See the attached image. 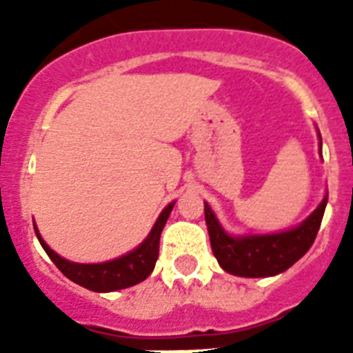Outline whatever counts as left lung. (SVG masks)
I'll return each mask as SVG.
<instances>
[{"label": "left lung", "instance_id": "obj_1", "mask_svg": "<svg viewBox=\"0 0 353 353\" xmlns=\"http://www.w3.org/2000/svg\"><path fill=\"white\" fill-rule=\"evenodd\" d=\"M321 139V133H319ZM323 146V141H321ZM328 198L321 201L317 209L302 221L301 225L291 231L276 232V234H254V236H231L223 231L220 221L216 220L214 212L205 203V221L209 229L210 247L216 260L223 271L258 279V276H274L290 269L296 260H301L313 245L317 238L319 227L323 221L324 209Z\"/></svg>", "mask_w": 353, "mask_h": 353}]
</instances>
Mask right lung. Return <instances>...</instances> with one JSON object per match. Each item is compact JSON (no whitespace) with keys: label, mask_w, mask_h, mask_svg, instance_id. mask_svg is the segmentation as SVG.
<instances>
[{"label":"right lung","mask_w":353,"mask_h":353,"mask_svg":"<svg viewBox=\"0 0 353 353\" xmlns=\"http://www.w3.org/2000/svg\"><path fill=\"white\" fill-rule=\"evenodd\" d=\"M174 203L165 207V210L161 212L155 225L152 227L150 234L146 236V240L133 249L132 252H128L124 256L110 260L104 263H74L69 262L65 258L58 256L57 252L52 251L51 247L47 245L43 238L40 236L38 229L34 225V232L40 240L43 251L47 252V256L51 258L54 265L62 271L69 280H73L74 284L82 285L85 290L97 291V293H108V291H117L135 285L139 282H143L144 279H148L150 273L154 271L157 256H159V238L163 232L168 216H170Z\"/></svg>","instance_id":"add662e5"}]
</instances>
